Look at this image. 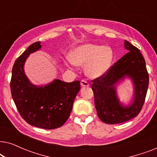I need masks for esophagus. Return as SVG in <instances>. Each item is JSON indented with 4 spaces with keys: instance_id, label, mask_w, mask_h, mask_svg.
<instances>
[{
    "instance_id": "obj_1",
    "label": "esophagus",
    "mask_w": 157,
    "mask_h": 157,
    "mask_svg": "<svg viewBox=\"0 0 157 157\" xmlns=\"http://www.w3.org/2000/svg\"><path fill=\"white\" fill-rule=\"evenodd\" d=\"M81 87H89V83L86 82V81H81Z\"/></svg>"
}]
</instances>
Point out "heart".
Masks as SVG:
<instances>
[{
    "instance_id": "1",
    "label": "heart",
    "mask_w": 157,
    "mask_h": 157,
    "mask_svg": "<svg viewBox=\"0 0 157 157\" xmlns=\"http://www.w3.org/2000/svg\"><path fill=\"white\" fill-rule=\"evenodd\" d=\"M113 49L108 46L84 44L74 47L70 51L68 59L73 64L84 66V71L91 78H100L107 74L113 63Z\"/></svg>"
}]
</instances>
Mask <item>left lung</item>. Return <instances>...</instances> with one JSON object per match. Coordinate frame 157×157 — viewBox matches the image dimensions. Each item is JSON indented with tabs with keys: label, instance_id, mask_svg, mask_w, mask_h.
Instances as JSON below:
<instances>
[{
	"label": "left lung",
	"instance_id": "8db88e82",
	"mask_svg": "<svg viewBox=\"0 0 157 157\" xmlns=\"http://www.w3.org/2000/svg\"><path fill=\"white\" fill-rule=\"evenodd\" d=\"M124 48L128 52L121 58L106 74L93 80L91 89L94 103L101 121L115 124L136 117L144 103L149 86L146 62L140 51L127 40ZM126 78L132 83L133 94L128 103L121 102L117 93V86Z\"/></svg>",
	"mask_w": 157,
	"mask_h": 157
}]
</instances>
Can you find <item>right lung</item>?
<instances>
[{"label": "right lung", "mask_w": 157, "mask_h": 157, "mask_svg": "<svg viewBox=\"0 0 157 157\" xmlns=\"http://www.w3.org/2000/svg\"><path fill=\"white\" fill-rule=\"evenodd\" d=\"M40 49V42L34 43L16 59L12 69L10 91L18 112L28 124L53 129L61 127L69 117L80 91V81L67 83L56 78L44 85L31 83L24 65L30 54Z\"/></svg>", "instance_id": "add662e5"}]
</instances>
